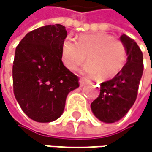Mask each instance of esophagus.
I'll return each mask as SVG.
<instances>
[{
	"mask_svg": "<svg viewBox=\"0 0 152 152\" xmlns=\"http://www.w3.org/2000/svg\"><path fill=\"white\" fill-rule=\"evenodd\" d=\"M87 83H88V80H86V79L81 78V79L79 80V85H80V86H84L86 85Z\"/></svg>",
	"mask_w": 152,
	"mask_h": 152,
	"instance_id": "1",
	"label": "esophagus"
}]
</instances>
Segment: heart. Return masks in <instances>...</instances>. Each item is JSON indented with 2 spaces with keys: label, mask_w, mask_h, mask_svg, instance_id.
Listing matches in <instances>:
<instances>
[{
  "label": "heart",
  "mask_w": 152,
  "mask_h": 152,
  "mask_svg": "<svg viewBox=\"0 0 152 152\" xmlns=\"http://www.w3.org/2000/svg\"><path fill=\"white\" fill-rule=\"evenodd\" d=\"M88 62L81 67L84 75L99 79L111 78L123 68L127 59L124 45L107 34H82L77 42L71 38L64 40L61 58L68 69L74 70L86 59Z\"/></svg>",
  "instance_id": "heart-1"
}]
</instances>
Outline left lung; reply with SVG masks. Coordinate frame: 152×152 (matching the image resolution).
Wrapping results in <instances>:
<instances>
[{
	"label": "left lung",
	"mask_w": 152,
	"mask_h": 152,
	"mask_svg": "<svg viewBox=\"0 0 152 152\" xmlns=\"http://www.w3.org/2000/svg\"><path fill=\"white\" fill-rule=\"evenodd\" d=\"M127 52V62L121 71L100 85V94L91 103L95 117L105 123H114L123 118L137 98L143 73V56L139 45L126 34L120 36Z\"/></svg>",
	"instance_id": "1"
}]
</instances>
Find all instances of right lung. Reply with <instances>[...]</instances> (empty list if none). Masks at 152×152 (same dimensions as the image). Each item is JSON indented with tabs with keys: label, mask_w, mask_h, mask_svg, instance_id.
<instances>
[{
	"label": "right lung",
	"mask_w": 152,
	"mask_h": 152,
	"mask_svg": "<svg viewBox=\"0 0 152 152\" xmlns=\"http://www.w3.org/2000/svg\"><path fill=\"white\" fill-rule=\"evenodd\" d=\"M66 27L50 24L28 33L15 50L13 92L23 111L31 119L46 123L64 112L69 92L79 86L78 77L62 62Z\"/></svg>",
	"instance_id": "right-lung-1"
}]
</instances>
